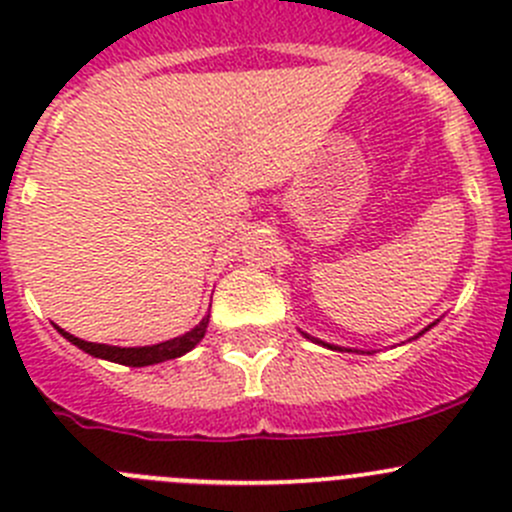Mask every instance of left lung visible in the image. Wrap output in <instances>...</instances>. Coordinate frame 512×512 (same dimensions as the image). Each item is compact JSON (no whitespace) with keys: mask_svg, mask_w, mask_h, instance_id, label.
Wrapping results in <instances>:
<instances>
[{"mask_svg":"<svg viewBox=\"0 0 512 512\" xmlns=\"http://www.w3.org/2000/svg\"><path fill=\"white\" fill-rule=\"evenodd\" d=\"M423 332H426V329H423ZM332 349H334V347H332Z\"/></svg>","mask_w":512,"mask_h":512,"instance_id":"obj_1","label":"left lung"}]
</instances>
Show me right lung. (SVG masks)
I'll list each match as a JSON object with an SVG mask.
<instances>
[{
	"label": "right lung",
	"instance_id": "right-lung-1",
	"mask_svg": "<svg viewBox=\"0 0 512 512\" xmlns=\"http://www.w3.org/2000/svg\"><path fill=\"white\" fill-rule=\"evenodd\" d=\"M205 329H208V317H205L203 322L193 329V332L183 334V337L170 339V342H163V344H153V347H128V349L108 347V344L84 342V339L71 337V334L64 332V329H59V332L64 334L71 344H76L79 349H84L86 354L98 356V359H108V361H116V364H126V366H151V364H158V361H168V359H175V356H183L185 352H190V349H193L195 344L205 337Z\"/></svg>",
	"mask_w": 512,
	"mask_h": 512
}]
</instances>
